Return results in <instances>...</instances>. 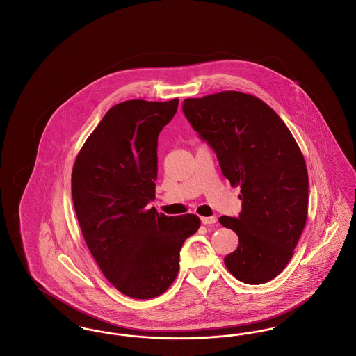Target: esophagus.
Returning a JSON list of instances; mask_svg holds the SVG:
<instances>
[{
    "label": "esophagus",
    "instance_id": "34e87169",
    "mask_svg": "<svg viewBox=\"0 0 356 356\" xmlns=\"http://www.w3.org/2000/svg\"><path fill=\"white\" fill-rule=\"evenodd\" d=\"M218 221L216 216H204L202 218V222L205 225H211V224H215Z\"/></svg>",
    "mask_w": 356,
    "mask_h": 356
}]
</instances>
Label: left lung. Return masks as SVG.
Here are the masks:
<instances>
[{
	"label": "left lung",
	"mask_w": 356,
	"mask_h": 356,
	"mask_svg": "<svg viewBox=\"0 0 356 356\" xmlns=\"http://www.w3.org/2000/svg\"><path fill=\"white\" fill-rule=\"evenodd\" d=\"M192 128L216 152L221 172L240 186L238 218L221 216L238 236L224 263L237 280L263 284L286 268L305 229L308 173L287 125L256 96L224 90L186 99Z\"/></svg>",
	"instance_id": "8db88e82"
}]
</instances>
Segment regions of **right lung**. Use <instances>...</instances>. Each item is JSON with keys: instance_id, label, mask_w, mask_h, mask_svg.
Instances as JSON below:
<instances>
[{"instance_id": "1", "label": "right lung", "mask_w": 356, "mask_h": 356, "mask_svg": "<svg viewBox=\"0 0 356 356\" xmlns=\"http://www.w3.org/2000/svg\"><path fill=\"white\" fill-rule=\"evenodd\" d=\"M179 100H128L112 106L74 160L72 197L85 243L121 293L151 299L179 272L180 250L196 215L165 216L148 208L157 179V137Z\"/></svg>"}]
</instances>
